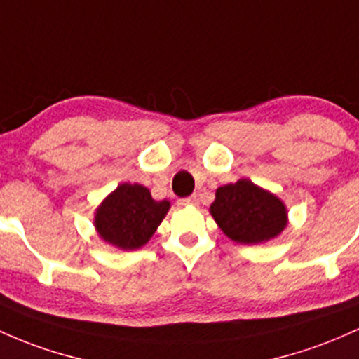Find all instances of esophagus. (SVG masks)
<instances>
[{
	"label": "esophagus",
	"instance_id": "obj_1",
	"mask_svg": "<svg viewBox=\"0 0 359 359\" xmlns=\"http://www.w3.org/2000/svg\"><path fill=\"white\" fill-rule=\"evenodd\" d=\"M198 203H199V199H198V196H196V194H192L191 198L180 199V204H184V206H187V204H192V206H196Z\"/></svg>",
	"mask_w": 359,
	"mask_h": 359
}]
</instances>
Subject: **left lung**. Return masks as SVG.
<instances>
[{
  "mask_svg": "<svg viewBox=\"0 0 359 359\" xmlns=\"http://www.w3.org/2000/svg\"><path fill=\"white\" fill-rule=\"evenodd\" d=\"M210 212L228 238L245 245L278 237L288 224L285 203L247 179L216 189Z\"/></svg>",
  "mask_w": 359,
  "mask_h": 359,
  "instance_id": "1",
  "label": "left lung"
}]
</instances>
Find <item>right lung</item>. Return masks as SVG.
<instances>
[{"mask_svg":"<svg viewBox=\"0 0 359 359\" xmlns=\"http://www.w3.org/2000/svg\"><path fill=\"white\" fill-rule=\"evenodd\" d=\"M170 203L155 201L141 184H121L95 211L98 237L122 250L143 247L165 218Z\"/></svg>","mask_w":359,"mask_h":359,"instance_id":"add662e5","label":"right lung"}]
</instances>
